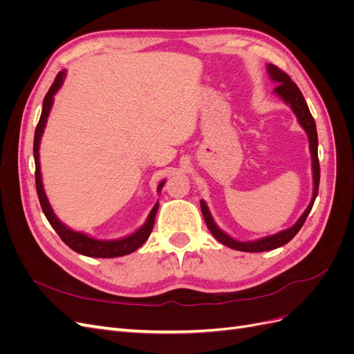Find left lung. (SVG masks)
I'll list each match as a JSON object with an SVG mask.
<instances>
[{"label": "left lung", "instance_id": "1", "mask_svg": "<svg viewBox=\"0 0 354 354\" xmlns=\"http://www.w3.org/2000/svg\"><path fill=\"white\" fill-rule=\"evenodd\" d=\"M267 72H269L270 78L277 82L274 93L279 95V97L286 103L291 106V109L294 111L297 120L304 128V131L308 136V143H310V152H312V168H313V196H312V202L308 203V207L306 208V211L303 212V216L297 220V223L294 224L292 227H289L286 230H282L276 234H272V236L267 238H261L257 241H251V242H239L236 239L230 238L227 233H224L221 229H218V226L214 221V218L211 217V212L207 207V203L201 201V211L203 220H205L207 226L209 229V232L212 233V236L216 238L218 242H221L223 245L229 246L232 250H238V251H243V252H263V251H270V250H276L279 246L288 243L291 241L295 234L299 232V229L303 227V224L307 218V216L312 211V207L315 203V199L317 196L319 192V180H320V167H319V158H317V131H316V122L313 120L312 113L308 111V106L303 97V93L299 91V88L297 87V84L294 81H291L289 75L285 73L282 69H279L277 66L272 65L269 63L267 65Z\"/></svg>", "mask_w": 354, "mask_h": 354}]
</instances>
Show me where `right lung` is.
Masks as SVG:
<instances>
[{
	"mask_svg": "<svg viewBox=\"0 0 354 354\" xmlns=\"http://www.w3.org/2000/svg\"><path fill=\"white\" fill-rule=\"evenodd\" d=\"M66 72L62 71L57 73V77L55 80V82L51 84V87L48 90V93L46 94L44 102H42V112L39 116V121L37 125L35 130V137H34V158H35V185H37V194H38V199L41 203L42 212L47 217L48 223L51 224V227L57 232V234L60 236V239L65 242L71 250H73L75 252L87 255V257H94V259H113V257H122L127 254H131L136 250L140 248V246L147 241V238L151 236V232L153 229L155 224V216L156 211L159 207V202L155 203V207L152 208L151 214L146 220V223L143 226L138 229L137 232H134L133 234L122 239H116V241H100V239H94L87 236L85 233L81 232H75L72 229H69L68 226H65L62 221H59V218L56 217V214L53 212L50 202L46 196L44 192V186H42V180H41V168H39V142H41V136L44 133V128L47 124V118L50 113V109L53 106V95H55L59 88L62 87L63 84V78H65ZM165 185V180L160 181L158 186V192H160L162 186Z\"/></svg>",
	"mask_w": 354,
	"mask_h": 354,
	"instance_id": "add662e5",
	"label": "right lung"
}]
</instances>
